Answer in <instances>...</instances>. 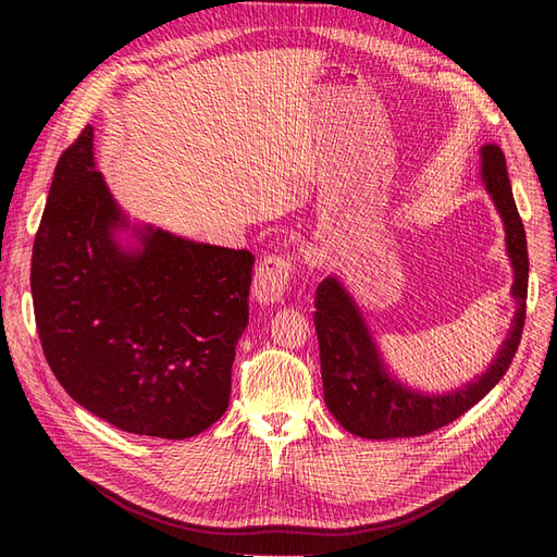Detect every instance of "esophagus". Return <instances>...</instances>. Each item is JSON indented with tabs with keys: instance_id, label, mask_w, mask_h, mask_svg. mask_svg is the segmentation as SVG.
<instances>
[{
	"instance_id": "34e87169",
	"label": "esophagus",
	"mask_w": 557,
	"mask_h": 557,
	"mask_svg": "<svg viewBox=\"0 0 557 557\" xmlns=\"http://www.w3.org/2000/svg\"><path fill=\"white\" fill-rule=\"evenodd\" d=\"M293 258L290 256H269L256 269V281H252V299L260 307L278 305L283 299L293 276Z\"/></svg>"
}]
</instances>
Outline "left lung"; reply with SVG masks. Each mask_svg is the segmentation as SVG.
Returning <instances> with one entry per match:
<instances>
[{"label":"left lung","instance_id":"8db88e82","mask_svg":"<svg viewBox=\"0 0 557 557\" xmlns=\"http://www.w3.org/2000/svg\"><path fill=\"white\" fill-rule=\"evenodd\" d=\"M481 181L502 218L511 262L516 313L495 360L481 376L448 393H425L395 376L362 309L342 278L332 274L315 290V334L320 346L325 407L339 425L362 440H401L440 430L479 404L507 374L516 356L528 299V242L516 209L507 160L497 146L481 148Z\"/></svg>","mask_w":557,"mask_h":557}]
</instances>
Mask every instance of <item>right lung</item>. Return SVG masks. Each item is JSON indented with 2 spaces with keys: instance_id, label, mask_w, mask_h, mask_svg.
<instances>
[{
  "instance_id": "add662e5",
  "label": "right lung",
  "mask_w": 557,
  "mask_h": 557,
  "mask_svg": "<svg viewBox=\"0 0 557 557\" xmlns=\"http://www.w3.org/2000/svg\"><path fill=\"white\" fill-rule=\"evenodd\" d=\"M252 252L134 223L97 172L88 125L64 150L32 250L46 360L113 428L188 440L230 407Z\"/></svg>"
}]
</instances>
